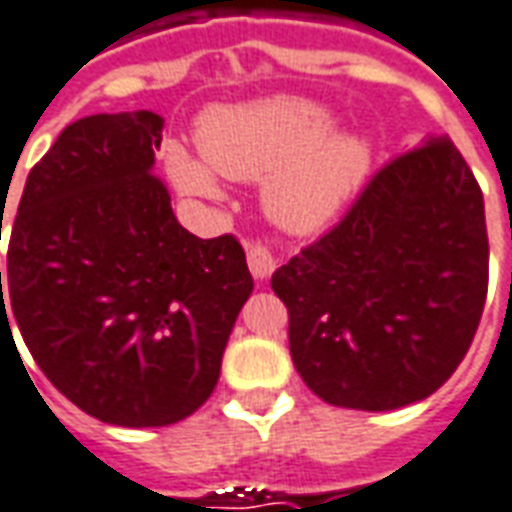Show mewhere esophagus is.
Returning <instances> with one entry per match:
<instances>
[{
    "mask_svg": "<svg viewBox=\"0 0 512 512\" xmlns=\"http://www.w3.org/2000/svg\"><path fill=\"white\" fill-rule=\"evenodd\" d=\"M248 267H251L256 281H267L272 275V270H275V256H272L270 248H264V245H251V248H248Z\"/></svg>",
    "mask_w": 512,
    "mask_h": 512,
    "instance_id": "esophagus-1",
    "label": "esophagus"
}]
</instances>
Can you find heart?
Returning a JSON list of instances; mask_svg holds the SVG:
<instances>
[{
  "label": "heart",
  "instance_id": "heart-1",
  "mask_svg": "<svg viewBox=\"0 0 512 512\" xmlns=\"http://www.w3.org/2000/svg\"><path fill=\"white\" fill-rule=\"evenodd\" d=\"M333 114L302 98H264L212 111L201 122L204 158L166 147L179 193L223 199L220 177L264 185V212L292 234H313L338 218L371 171L374 144L360 130H330Z\"/></svg>",
  "mask_w": 512,
  "mask_h": 512
}]
</instances>
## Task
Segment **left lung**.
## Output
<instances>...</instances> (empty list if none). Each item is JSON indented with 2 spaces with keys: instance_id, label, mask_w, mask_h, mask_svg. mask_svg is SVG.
<instances>
[{
  "instance_id": "1",
  "label": "left lung",
  "mask_w": 512,
  "mask_h": 512,
  "mask_svg": "<svg viewBox=\"0 0 512 512\" xmlns=\"http://www.w3.org/2000/svg\"><path fill=\"white\" fill-rule=\"evenodd\" d=\"M289 349L322 401L390 412L436 393L488 292L483 193L447 136L390 160L343 220L272 275Z\"/></svg>"
}]
</instances>
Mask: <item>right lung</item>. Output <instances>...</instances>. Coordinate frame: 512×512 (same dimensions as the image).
Returning <instances> with one entry per match:
<instances>
[{"instance_id":"right-lung-1","label":"right lung","mask_w":512,"mask_h":512,"mask_svg":"<svg viewBox=\"0 0 512 512\" xmlns=\"http://www.w3.org/2000/svg\"><path fill=\"white\" fill-rule=\"evenodd\" d=\"M160 138L155 111L67 125L26 177L5 289L0 272V322L16 316L48 382L125 428L179 423L210 398L253 292L240 242L174 218Z\"/></svg>"}]
</instances>
